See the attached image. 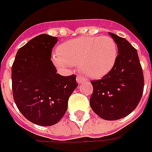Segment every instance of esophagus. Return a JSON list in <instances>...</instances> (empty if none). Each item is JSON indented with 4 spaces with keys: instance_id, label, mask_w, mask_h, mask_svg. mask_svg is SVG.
<instances>
[{
    "instance_id": "34e87169",
    "label": "esophagus",
    "mask_w": 152,
    "mask_h": 152,
    "mask_svg": "<svg viewBox=\"0 0 152 152\" xmlns=\"http://www.w3.org/2000/svg\"><path fill=\"white\" fill-rule=\"evenodd\" d=\"M85 79V78H83L82 76H80V75H78L77 76V78H76V81H77V83L78 84H80V83H82V82H84Z\"/></svg>"
}]
</instances>
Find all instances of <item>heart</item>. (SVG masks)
I'll return each mask as SVG.
<instances>
[{
	"mask_svg": "<svg viewBox=\"0 0 152 152\" xmlns=\"http://www.w3.org/2000/svg\"><path fill=\"white\" fill-rule=\"evenodd\" d=\"M117 57L118 45L111 36H84L61 44L52 61L61 69L79 65L85 75L100 78L111 71Z\"/></svg>",
	"mask_w": 152,
	"mask_h": 152,
	"instance_id": "b5f03b06",
	"label": "heart"
}]
</instances>
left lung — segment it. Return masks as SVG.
<instances>
[{
	"label": "left lung",
	"mask_w": 152,
	"mask_h": 152,
	"mask_svg": "<svg viewBox=\"0 0 152 152\" xmlns=\"http://www.w3.org/2000/svg\"><path fill=\"white\" fill-rule=\"evenodd\" d=\"M118 45V57L111 71L100 80L91 81L90 104L103 119L124 118L136 108L141 99L144 77L137 50L124 38L109 33Z\"/></svg>",
	"instance_id": "1"
}]
</instances>
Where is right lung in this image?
<instances>
[{"label": "right lung", "mask_w": 152, "mask_h": 152, "mask_svg": "<svg viewBox=\"0 0 152 152\" xmlns=\"http://www.w3.org/2000/svg\"><path fill=\"white\" fill-rule=\"evenodd\" d=\"M57 38L39 34L18 50L12 67L14 102L28 121L39 126L57 124L77 88L76 76H61L50 61Z\"/></svg>", "instance_id": "1"}]
</instances>
